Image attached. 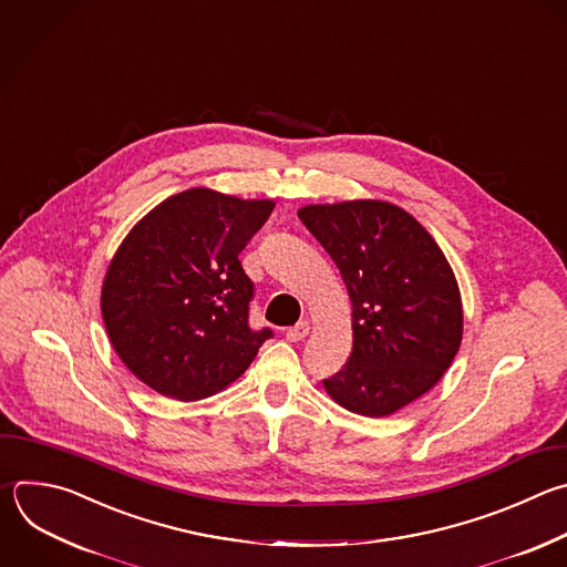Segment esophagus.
I'll use <instances>...</instances> for the list:
<instances>
[{"label":"esophagus","mask_w":567,"mask_h":567,"mask_svg":"<svg viewBox=\"0 0 567 567\" xmlns=\"http://www.w3.org/2000/svg\"><path fill=\"white\" fill-rule=\"evenodd\" d=\"M307 333H309V322H307V320H300L298 324L289 327L285 336H287V340H289V342H300V340H305V338H307Z\"/></svg>","instance_id":"esophagus-1"}]
</instances>
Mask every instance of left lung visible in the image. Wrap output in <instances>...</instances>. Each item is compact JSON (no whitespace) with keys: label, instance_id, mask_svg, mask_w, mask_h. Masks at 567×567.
<instances>
[{"label":"left lung","instance_id":"1","mask_svg":"<svg viewBox=\"0 0 567 567\" xmlns=\"http://www.w3.org/2000/svg\"><path fill=\"white\" fill-rule=\"evenodd\" d=\"M302 225L336 262L351 300L353 347L324 379L344 410L381 419L430 392L463 338V305L441 247L396 205H309Z\"/></svg>","mask_w":567,"mask_h":567}]
</instances>
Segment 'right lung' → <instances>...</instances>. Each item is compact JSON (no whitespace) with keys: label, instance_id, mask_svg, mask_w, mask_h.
I'll list each match as a JSON object with an SVG mask.
<instances>
[{"label":"right lung","instance_id":"add662e5","mask_svg":"<svg viewBox=\"0 0 567 567\" xmlns=\"http://www.w3.org/2000/svg\"><path fill=\"white\" fill-rule=\"evenodd\" d=\"M271 212V200L188 188L148 212L115 251L102 318L122 362L157 394H216L274 336L249 324L256 289L238 258Z\"/></svg>","mask_w":567,"mask_h":567}]
</instances>
